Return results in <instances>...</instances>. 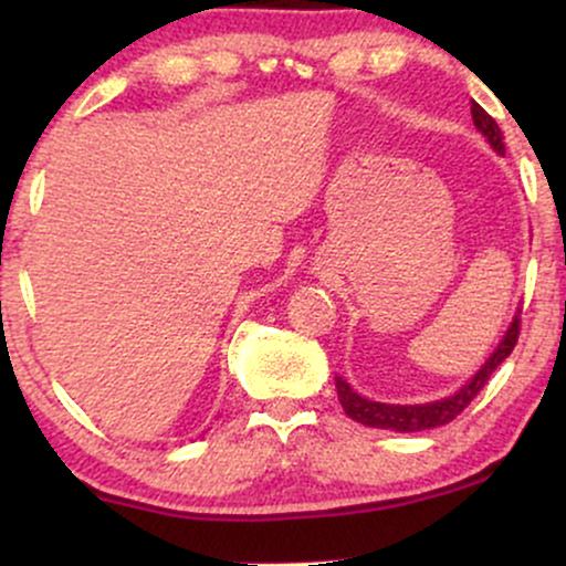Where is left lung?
Wrapping results in <instances>:
<instances>
[{
  "label": "left lung",
  "instance_id": "left-lung-1",
  "mask_svg": "<svg viewBox=\"0 0 566 566\" xmlns=\"http://www.w3.org/2000/svg\"><path fill=\"white\" fill-rule=\"evenodd\" d=\"M471 114H473V125H476L479 133L490 140V146L495 148L497 154L505 151L503 146V133H500L497 122L492 119L490 114L484 112L479 103L471 101ZM522 314V311H518ZM518 314L513 316L511 327L505 329L503 340L497 343V348L492 350L490 359L484 361L482 369H479L473 378L465 382L460 391H454L452 396L439 401H428V405H382V401H369L365 396H359L354 388L348 386L343 378H335V388H337V399H340L343 409L350 420L356 423L369 426V428H386V431H396V433H412V431H426V428H439L447 426L450 420L458 418L465 407L471 405L473 396H476L482 388L486 386V380L492 378V373L509 359V354L516 346L518 340Z\"/></svg>",
  "mask_w": 566,
  "mask_h": 566
}]
</instances>
